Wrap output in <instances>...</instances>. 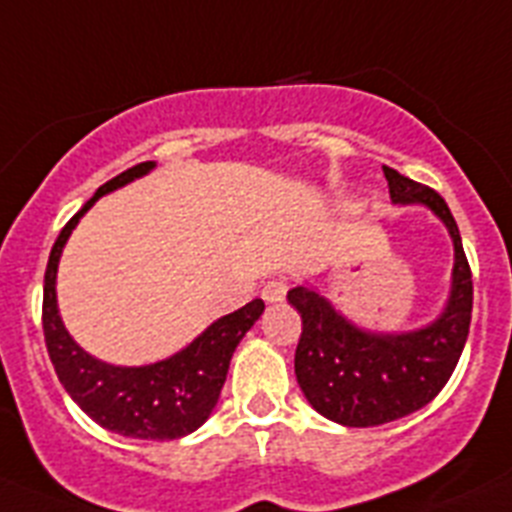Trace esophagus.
<instances>
[{"label":"esophagus","mask_w":512,"mask_h":512,"mask_svg":"<svg viewBox=\"0 0 512 512\" xmlns=\"http://www.w3.org/2000/svg\"><path fill=\"white\" fill-rule=\"evenodd\" d=\"M286 291H288V281L286 278H273V281H268L265 286H262V299L265 301H283L286 299Z\"/></svg>","instance_id":"esophagus-1"}]
</instances>
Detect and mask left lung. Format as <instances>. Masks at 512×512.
<instances>
[{
	"mask_svg": "<svg viewBox=\"0 0 512 512\" xmlns=\"http://www.w3.org/2000/svg\"><path fill=\"white\" fill-rule=\"evenodd\" d=\"M394 203H422L448 226L456 250L446 311L433 324L404 335L358 330L319 293L304 286L288 291L301 314L296 379L319 415L348 428H373L407 417L430 402L451 379L471 322V268L459 226L433 188L384 167Z\"/></svg>",
	"mask_w": 512,
	"mask_h": 512,
	"instance_id": "1",
	"label": "left lung"
}]
</instances>
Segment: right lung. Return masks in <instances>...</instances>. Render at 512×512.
I'll list each match as a JSON object with an SVG mask.
<instances>
[{"label": "right lung", "instance_id": "1", "mask_svg": "<svg viewBox=\"0 0 512 512\" xmlns=\"http://www.w3.org/2000/svg\"><path fill=\"white\" fill-rule=\"evenodd\" d=\"M151 167L154 162H141L108 180L84 203L82 211L66 221L59 239L53 242L46 265L43 335H46V348L56 376L71 399L97 425L118 435H128V438H141V441H175L198 430L208 420L219 402L231 355L237 350L244 332L260 319L265 304L260 299L250 301L242 309L213 322L201 337H195L188 348L177 355L141 368L108 366L84 353L61 324L59 306H56V268H59L61 250L71 229L100 195L121 188L133 177L146 175Z\"/></svg>", "mask_w": 512, "mask_h": 512}]
</instances>
